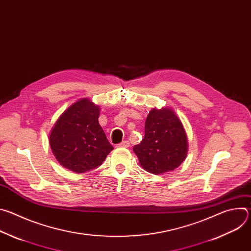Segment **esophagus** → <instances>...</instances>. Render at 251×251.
Here are the masks:
<instances>
[{"label":"esophagus","mask_w":251,"mask_h":251,"mask_svg":"<svg viewBox=\"0 0 251 251\" xmlns=\"http://www.w3.org/2000/svg\"><path fill=\"white\" fill-rule=\"evenodd\" d=\"M117 147H121V148H128L130 147V142L129 141H123L120 144L117 145Z\"/></svg>","instance_id":"34e87169"}]
</instances>
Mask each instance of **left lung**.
Masks as SVG:
<instances>
[{
  "instance_id": "1",
  "label": "left lung",
  "mask_w": 251,
  "mask_h": 251,
  "mask_svg": "<svg viewBox=\"0 0 251 251\" xmlns=\"http://www.w3.org/2000/svg\"><path fill=\"white\" fill-rule=\"evenodd\" d=\"M133 151L143 169L151 174L175 170L188 154V138L181 120L169 107L153 108L146 118L144 139Z\"/></svg>"
}]
</instances>
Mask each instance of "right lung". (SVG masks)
Here are the masks:
<instances>
[{
	"instance_id": "obj_1",
	"label": "right lung",
	"mask_w": 251,
	"mask_h": 251,
	"mask_svg": "<svg viewBox=\"0 0 251 251\" xmlns=\"http://www.w3.org/2000/svg\"><path fill=\"white\" fill-rule=\"evenodd\" d=\"M100 109L87 98L70 105L50 134V145L59 164L75 173L99 167L113 146L99 125Z\"/></svg>"
}]
</instances>
